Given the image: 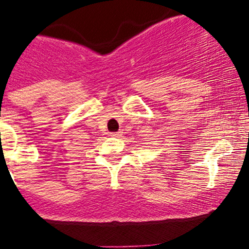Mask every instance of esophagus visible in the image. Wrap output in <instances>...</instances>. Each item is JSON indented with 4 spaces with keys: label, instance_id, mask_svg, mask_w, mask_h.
Wrapping results in <instances>:
<instances>
[{
    "label": "esophagus",
    "instance_id": "34e87169",
    "mask_svg": "<svg viewBox=\"0 0 249 249\" xmlns=\"http://www.w3.org/2000/svg\"><path fill=\"white\" fill-rule=\"evenodd\" d=\"M110 136H112V137H120V136H122V132H110Z\"/></svg>",
    "mask_w": 249,
    "mask_h": 249
}]
</instances>
